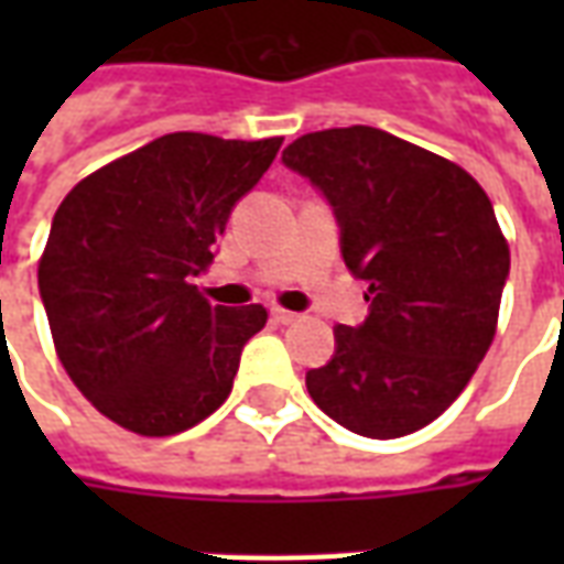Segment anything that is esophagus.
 <instances>
[{"label":"esophagus","instance_id":"esophagus-1","mask_svg":"<svg viewBox=\"0 0 564 564\" xmlns=\"http://www.w3.org/2000/svg\"><path fill=\"white\" fill-rule=\"evenodd\" d=\"M271 319L281 323V326H290V323L299 319V314H295V311H286V307H271Z\"/></svg>","mask_w":564,"mask_h":564}]
</instances>
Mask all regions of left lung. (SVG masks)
Masks as SVG:
<instances>
[{"instance_id":"8db88e82","label":"left lung","mask_w":564,"mask_h":564,"mask_svg":"<svg viewBox=\"0 0 564 564\" xmlns=\"http://www.w3.org/2000/svg\"><path fill=\"white\" fill-rule=\"evenodd\" d=\"M283 162L329 198L371 302L362 326L335 329L307 392L356 435H411L459 399L496 338L510 250L492 202L462 165L375 127L307 132Z\"/></svg>"}]
</instances>
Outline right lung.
<instances>
[{
  "label": "right lung",
  "instance_id": "right-lung-1",
  "mask_svg": "<svg viewBox=\"0 0 564 564\" xmlns=\"http://www.w3.org/2000/svg\"><path fill=\"white\" fill-rule=\"evenodd\" d=\"M281 144L172 132L87 174L56 208L39 290L59 362L111 423L177 435L229 399L269 311L210 305L189 281Z\"/></svg>",
  "mask_w": 564,
  "mask_h": 564
}]
</instances>
